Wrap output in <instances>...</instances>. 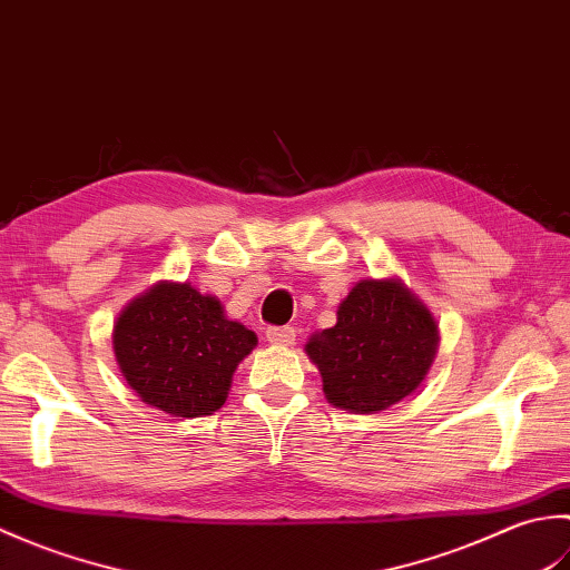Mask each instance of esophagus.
Instances as JSON below:
<instances>
[{
    "label": "esophagus",
    "instance_id": "obj_1",
    "mask_svg": "<svg viewBox=\"0 0 570 570\" xmlns=\"http://www.w3.org/2000/svg\"><path fill=\"white\" fill-rule=\"evenodd\" d=\"M266 341H269L272 345H294L296 341V331L292 328V325H272V328H266Z\"/></svg>",
    "mask_w": 570,
    "mask_h": 570
}]
</instances>
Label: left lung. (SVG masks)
<instances>
[{
  "label": "left lung",
  "instance_id": "obj_1",
  "mask_svg": "<svg viewBox=\"0 0 570 570\" xmlns=\"http://www.w3.org/2000/svg\"><path fill=\"white\" fill-rule=\"evenodd\" d=\"M439 345V325L396 278H365L337 308L333 328L313 335L306 353L333 406L384 411L416 390Z\"/></svg>",
  "mask_w": 570,
  "mask_h": 570
}]
</instances>
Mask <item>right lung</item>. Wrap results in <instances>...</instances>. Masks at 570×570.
<instances>
[{
	"instance_id": "obj_1",
	"label": "right lung",
	"mask_w": 570,
	"mask_h": 570,
	"mask_svg": "<svg viewBox=\"0 0 570 570\" xmlns=\"http://www.w3.org/2000/svg\"><path fill=\"white\" fill-rule=\"evenodd\" d=\"M115 355L141 402L171 416H210L257 335L227 321L220 301L161 282L131 301L115 325Z\"/></svg>"
}]
</instances>
